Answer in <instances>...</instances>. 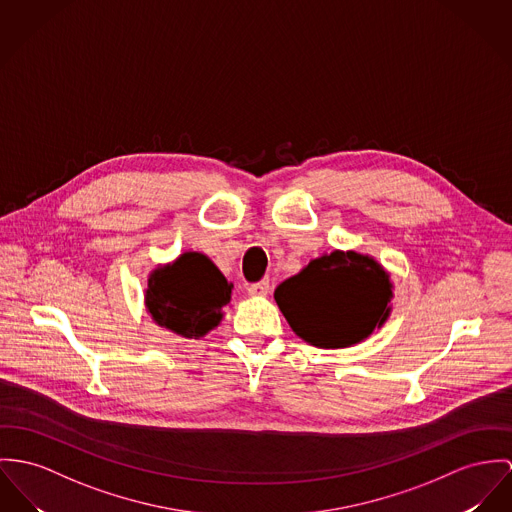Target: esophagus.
Wrapping results in <instances>:
<instances>
[{
  "mask_svg": "<svg viewBox=\"0 0 512 512\" xmlns=\"http://www.w3.org/2000/svg\"><path fill=\"white\" fill-rule=\"evenodd\" d=\"M247 292H249V296H267L271 292V284H269V280H261V282L251 284L247 288Z\"/></svg>",
  "mask_w": 512,
  "mask_h": 512,
  "instance_id": "esophagus-1",
  "label": "esophagus"
}]
</instances>
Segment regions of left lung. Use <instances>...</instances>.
<instances>
[{
  "label": "left lung",
  "instance_id": "left-lung-1",
  "mask_svg": "<svg viewBox=\"0 0 512 512\" xmlns=\"http://www.w3.org/2000/svg\"><path fill=\"white\" fill-rule=\"evenodd\" d=\"M292 331L317 349H345L368 339L392 315L390 271L368 253H321L276 286Z\"/></svg>",
  "mask_w": 512,
  "mask_h": 512
}]
</instances>
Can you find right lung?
I'll return each instance as SVG.
<instances>
[{"label": "right lung", "mask_w": 512, "mask_h": 512, "mask_svg": "<svg viewBox=\"0 0 512 512\" xmlns=\"http://www.w3.org/2000/svg\"><path fill=\"white\" fill-rule=\"evenodd\" d=\"M232 282L200 251L158 265L146 282L144 304L154 323L185 339H200L224 319Z\"/></svg>", "instance_id": "add662e5"}]
</instances>
